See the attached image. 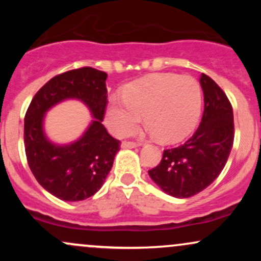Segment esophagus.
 <instances>
[{
    "instance_id": "esophagus-1",
    "label": "esophagus",
    "mask_w": 261,
    "mask_h": 261,
    "mask_svg": "<svg viewBox=\"0 0 261 261\" xmlns=\"http://www.w3.org/2000/svg\"><path fill=\"white\" fill-rule=\"evenodd\" d=\"M139 146V143L131 142V141H124L121 143V148H136Z\"/></svg>"
}]
</instances>
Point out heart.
<instances>
[{"instance_id": "heart-1", "label": "heart", "mask_w": 261, "mask_h": 261, "mask_svg": "<svg viewBox=\"0 0 261 261\" xmlns=\"http://www.w3.org/2000/svg\"><path fill=\"white\" fill-rule=\"evenodd\" d=\"M124 97L112 95L107 125L124 136L136 130L145 114L151 135L175 143L194 131L201 114V88L195 79L176 73H154L128 83Z\"/></svg>"}]
</instances>
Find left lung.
Segmentation results:
<instances>
[{
  "mask_svg": "<svg viewBox=\"0 0 261 261\" xmlns=\"http://www.w3.org/2000/svg\"><path fill=\"white\" fill-rule=\"evenodd\" d=\"M203 114L200 126L184 145L166 149L161 163L148 174L170 196L196 195L220 175L234 140L233 110L222 89L202 73Z\"/></svg>",
  "mask_w": 261,
  "mask_h": 261,
  "instance_id": "obj_1",
  "label": "left lung"
}]
</instances>
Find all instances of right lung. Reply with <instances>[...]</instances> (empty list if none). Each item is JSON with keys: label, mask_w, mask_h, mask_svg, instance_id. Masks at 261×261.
<instances>
[{"label": "right lung", "mask_w": 261, "mask_h": 261, "mask_svg": "<svg viewBox=\"0 0 261 261\" xmlns=\"http://www.w3.org/2000/svg\"><path fill=\"white\" fill-rule=\"evenodd\" d=\"M108 74L92 67L58 74L39 89L24 118V147L29 168L39 184L64 201H81L101 188L112 169L120 141L101 124L108 103ZM67 99L83 101L93 120L79 140L58 145L46 137L44 114Z\"/></svg>", "instance_id": "obj_1"}]
</instances>
